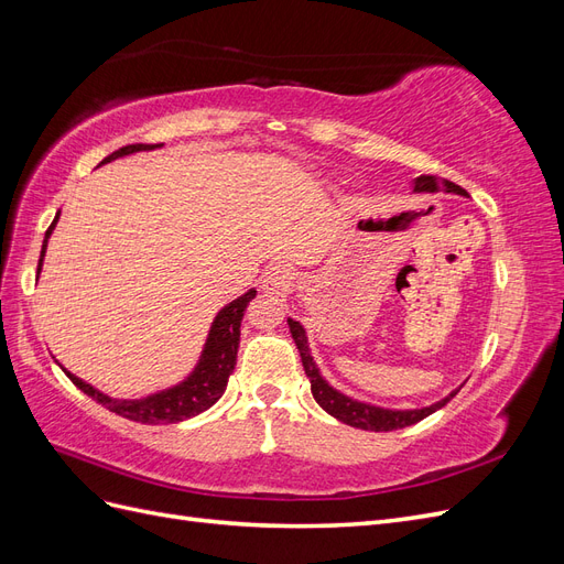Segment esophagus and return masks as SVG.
<instances>
[{
  "label": "esophagus",
  "instance_id": "obj_1",
  "mask_svg": "<svg viewBox=\"0 0 564 564\" xmlns=\"http://www.w3.org/2000/svg\"><path fill=\"white\" fill-rule=\"evenodd\" d=\"M292 270L286 265H272L263 275L261 286L265 294H284L289 292V286H292Z\"/></svg>",
  "mask_w": 564,
  "mask_h": 564
}]
</instances>
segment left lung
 I'll return each mask as SVG.
<instances>
[{
    "instance_id": "obj_1",
    "label": "left lung",
    "mask_w": 564,
    "mask_h": 564,
    "mask_svg": "<svg viewBox=\"0 0 564 564\" xmlns=\"http://www.w3.org/2000/svg\"><path fill=\"white\" fill-rule=\"evenodd\" d=\"M412 187H414V193L447 191V193H456V195H468L460 185H456L452 181H440L435 176H419V178H414ZM286 324H289V332H292L294 344H296V348L301 352V362H303V369H305V377L311 379V390H313L315 402L324 409V412L332 414L340 423L352 425V429L373 431V433H388V431L406 429V425H414L421 419L437 412V409L445 406L456 395V392L460 390V388H456V390L449 392L445 400H440V402H435L431 406H421V409H383V406H377V404H367V402H360V400H352V398L344 395V392H338L336 388H332L327 383V379H324L322 373H319V369H317V365L313 360V355H311L308 336H305L303 324L292 319V317L286 319Z\"/></svg>"
}]
</instances>
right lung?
<instances>
[{
	"label": "right lung",
	"instance_id": "right-lung-1",
	"mask_svg": "<svg viewBox=\"0 0 564 564\" xmlns=\"http://www.w3.org/2000/svg\"><path fill=\"white\" fill-rule=\"evenodd\" d=\"M155 148H162V143H158V145H150V143L124 145V148L115 150L112 155H108L100 164H108L117 158L131 155V152H143V150H155ZM56 220H58V214L54 218V224L48 226V230L44 235L37 275L42 270L51 230L56 228ZM253 296H256V289H249L247 294L237 296L232 303L226 305V308L218 311V315L212 322L207 344H204L197 367L187 373V379L181 381L178 386L152 392V395L141 398V400H115V398L106 395V392H100L94 386H89L87 381L77 379L75 373H70L67 369H63V371L67 373V379H70L84 392V395L94 398L98 404H104L117 416H124L135 423H148V425L178 423L185 419H193L202 412H207V409L212 404H216L218 398L226 392L228 379H230V373L237 362V348H240V324L245 317V308Z\"/></svg>",
	"mask_w": 564,
	"mask_h": 564
}]
</instances>
